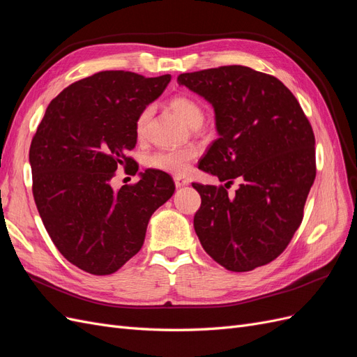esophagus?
I'll return each mask as SVG.
<instances>
[{
	"label": "esophagus",
	"mask_w": 357,
	"mask_h": 357,
	"mask_svg": "<svg viewBox=\"0 0 357 357\" xmlns=\"http://www.w3.org/2000/svg\"><path fill=\"white\" fill-rule=\"evenodd\" d=\"M174 183H176V188H183V186H188L189 180L181 177V176H176L174 177Z\"/></svg>",
	"instance_id": "obj_1"
}]
</instances>
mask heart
I'll use <instances>...</instances> for the list:
<instances>
[{
  "label": "heart",
  "mask_w": 357,
  "mask_h": 357,
  "mask_svg": "<svg viewBox=\"0 0 357 357\" xmlns=\"http://www.w3.org/2000/svg\"><path fill=\"white\" fill-rule=\"evenodd\" d=\"M168 107L176 112L188 126L192 128H199L204 124L205 112L204 107L192 97L186 94H177L171 97L168 102ZM151 118V107H144L136 119V137L143 140L146 136V127ZM196 156V151L193 147H180V149H159L149 153L144 159V164L156 171H162L168 174L183 176L188 173L190 162Z\"/></svg>",
  "instance_id": "heart-1"
}]
</instances>
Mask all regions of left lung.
Returning a JSON list of instances; mask_svg holds the SVG:
<instances>
[{
  "label": "left lung",
  "instance_id": "obj_1",
  "mask_svg": "<svg viewBox=\"0 0 357 357\" xmlns=\"http://www.w3.org/2000/svg\"><path fill=\"white\" fill-rule=\"evenodd\" d=\"M178 84L214 106L220 137L199 169L225 186L193 183V226L202 248L230 272H250L285 251L303 221L316 177L314 134L298 100L268 73L230 65L181 73Z\"/></svg>",
  "mask_w": 357,
  "mask_h": 357
}]
</instances>
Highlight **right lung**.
Instances as JSON below:
<instances>
[{
  "label": "right lung",
  "mask_w": 357,
  "mask_h": 357,
  "mask_svg": "<svg viewBox=\"0 0 357 357\" xmlns=\"http://www.w3.org/2000/svg\"><path fill=\"white\" fill-rule=\"evenodd\" d=\"M169 75L103 70L70 84L48 105L29 149L32 193L56 248L84 272L115 273L143 247L151 215L174 193L167 173L146 169L118 192V168L136 174L128 152L136 119Z\"/></svg>",
  "instance_id": "right-lung-1"
}]
</instances>
